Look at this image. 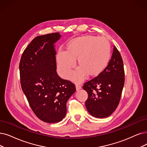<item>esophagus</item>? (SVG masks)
I'll list each match as a JSON object with an SVG mask.
<instances>
[{
	"instance_id": "1",
	"label": "esophagus",
	"mask_w": 147,
	"mask_h": 147,
	"mask_svg": "<svg viewBox=\"0 0 147 147\" xmlns=\"http://www.w3.org/2000/svg\"><path fill=\"white\" fill-rule=\"evenodd\" d=\"M81 89V86L80 84H76V90H77V91L80 90Z\"/></svg>"
}]
</instances>
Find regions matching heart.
I'll list each match as a JSON object with an SVG mask.
<instances>
[{"mask_svg":"<svg viewBox=\"0 0 147 147\" xmlns=\"http://www.w3.org/2000/svg\"><path fill=\"white\" fill-rule=\"evenodd\" d=\"M111 54L110 44L104 37L86 36L74 38L68 43L66 51L57 55L58 71L64 78H68L77 59L78 68L71 79L80 83L86 75L96 77L107 66Z\"/></svg>","mask_w":147,"mask_h":147,"instance_id":"heart-1","label":"heart"}]
</instances>
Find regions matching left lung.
Segmentation results:
<instances>
[{
    "label": "left lung",
    "instance_id": "8db88e82",
    "mask_svg": "<svg viewBox=\"0 0 147 147\" xmlns=\"http://www.w3.org/2000/svg\"><path fill=\"white\" fill-rule=\"evenodd\" d=\"M122 58L116 46L111 59L96 77L84 83L83 88L88 93L85 104L89 113L98 118H107L119 103L125 82Z\"/></svg>",
    "mask_w": 147,
    "mask_h": 147
}]
</instances>
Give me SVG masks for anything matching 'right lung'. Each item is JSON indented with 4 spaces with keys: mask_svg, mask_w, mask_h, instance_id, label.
I'll return each instance as SVG.
<instances>
[{
    "mask_svg": "<svg viewBox=\"0 0 147 147\" xmlns=\"http://www.w3.org/2000/svg\"><path fill=\"white\" fill-rule=\"evenodd\" d=\"M55 32L34 38L23 51L20 64V83L33 112L45 122L61 121L66 115V103L75 93L74 84L58 75Z\"/></svg>",
    "mask_w": 147,
    "mask_h": 147,
    "instance_id": "obj_1",
    "label": "right lung"
}]
</instances>
